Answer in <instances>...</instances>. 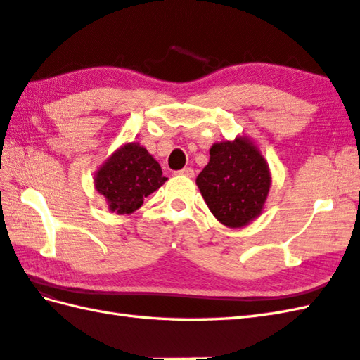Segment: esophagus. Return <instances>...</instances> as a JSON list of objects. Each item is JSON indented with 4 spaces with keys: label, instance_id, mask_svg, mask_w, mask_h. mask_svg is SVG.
<instances>
[{
    "label": "esophagus",
    "instance_id": "obj_1",
    "mask_svg": "<svg viewBox=\"0 0 360 360\" xmlns=\"http://www.w3.org/2000/svg\"><path fill=\"white\" fill-rule=\"evenodd\" d=\"M179 174H184V176H187V178H193L195 170H193V168H190V167H186V168H182Z\"/></svg>",
    "mask_w": 360,
    "mask_h": 360
}]
</instances>
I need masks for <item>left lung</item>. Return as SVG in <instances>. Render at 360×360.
<instances>
[{"label":"left lung","instance_id":"8db88e82","mask_svg":"<svg viewBox=\"0 0 360 360\" xmlns=\"http://www.w3.org/2000/svg\"><path fill=\"white\" fill-rule=\"evenodd\" d=\"M271 182L267 160L248 136L213 143L209 164L196 178L213 217L231 229L262 215Z\"/></svg>","mask_w":360,"mask_h":360}]
</instances>
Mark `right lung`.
<instances>
[{
    "mask_svg": "<svg viewBox=\"0 0 360 360\" xmlns=\"http://www.w3.org/2000/svg\"><path fill=\"white\" fill-rule=\"evenodd\" d=\"M167 181L158 160L139 142H127L98 167L94 187L108 209L129 215Z\"/></svg>",
    "mask_w": 360,
    "mask_h": 360,
    "instance_id": "right-lung-1",
    "label": "right lung"
}]
</instances>
